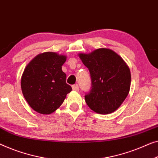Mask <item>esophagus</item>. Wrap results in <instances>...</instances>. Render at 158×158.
Returning a JSON list of instances; mask_svg holds the SVG:
<instances>
[{
  "label": "esophagus",
  "instance_id": "34e87169",
  "mask_svg": "<svg viewBox=\"0 0 158 158\" xmlns=\"http://www.w3.org/2000/svg\"><path fill=\"white\" fill-rule=\"evenodd\" d=\"M72 88L73 90H75V91H78L79 90V87H78V85L77 84H75L73 85L72 86Z\"/></svg>",
  "mask_w": 158,
  "mask_h": 158
}]
</instances>
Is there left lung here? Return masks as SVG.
<instances>
[{
    "mask_svg": "<svg viewBox=\"0 0 158 158\" xmlns=\"http://www.w3.org/2000/svg\"><path fill=\"white\" fill-rule=\"evenodd\" d=\"M79 57L88 68L92 83L90 92L85 95L87 105L99 114L115 111L130 91L131 75L126 63L107 48L80 53Z\"/></svg>",
    "mask_w": 158,
    "mask_h": 158,
    "instance_id": "1",
    "label": "left lung"
}]
</instances>
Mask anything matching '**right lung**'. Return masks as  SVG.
Masks as SVG:
<instances>
[{
    "label": "right lung",
    "mask_w": 158,
    "mask_h": 158,
    "mask_svg": "<svg viewBox=\"0 0 158 158\" xmlns=\"http://www.w3.org/2000/svg\"><path fill=\"white\" fill-rule=\"evenodd\" d=\"M65 61V56L45 52L35 56L25 68L20 82L23 95L38 113H53L72 90L62 70Z\"/></svg>",
    "instance_id": "right-lung-1"
}]
</instances>
